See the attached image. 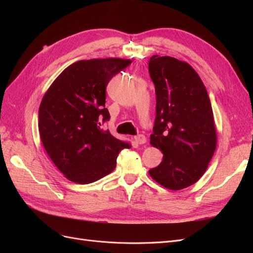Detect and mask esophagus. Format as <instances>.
<instances>
[{"instance_id":"esophagus-1","label":"esophagus","mask_w":253,"mask_h":253,"mask_svg":"<svg viewBox=\"0 0 253 253\" xmlns=\"http://www.w3.org/2000/svg\"><path fill=\"white\" fill-rule=\"evenodd\" d=\"M135 141L138 144H143L147 142V138H145V136H143V135H137L135 137Z\"/></svg>"}]
</instances>
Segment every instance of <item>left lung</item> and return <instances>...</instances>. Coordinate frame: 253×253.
<instances>
[{"mask_svg":"<svg viewBox=\"0 0 253 253\" xmlns=\"http://www.w3.org/2000/svg\"><path fill=\"white\" fill-rule=\"evenodd\" d=\"M149 74L156 94L151 144L164 154L149 174L162 186L180 190L202 177L215 151L211 102L200 76L187 62L153 56Z\"/></svg>","mask_w":253,"mask_h":253,"instance_id":"obj_1","label":"left lung"}]
</instances>
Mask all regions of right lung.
<instances>
[{
	"mask_svg": "<svg viewBox=\"0 0 253 253\" xmlns=\"http://www.w3.org/2000/svg\"><path fill=\"white\" fill-rule=\"evenodd\" d=\"M132 63L119 58L78 61L59 75L39 109V133L45 151L71 181L85 185L116 168L117 156L131 145L111 135L105 88Z\"/></svg>",
	"mask_w": 253,
	"mask_h": 253,
	"instance_id": "add662e5",
	"label": "right lung"
}]
</instances>
